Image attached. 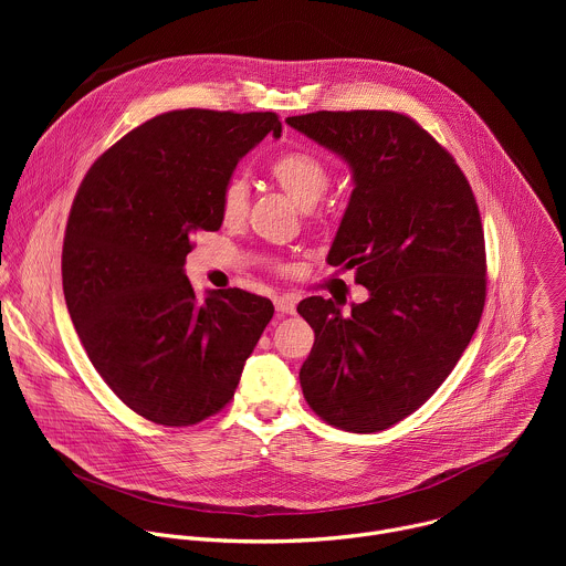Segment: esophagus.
<instances>
[{
  "label": "esophagus",
  "instance_id": "esophagus-1",
  "mask_svg": "<svg viewBox=\"0 0 566 566\" xmlns=\"http://www.w3.org/2000/svg\"><path fill=\"white\" fill-rule=\"evenodd\" d=\"M273 302H275V311H277L280 315H291V313H295V297H293V295H277Z\"/></svg>",
  "mask_w": 566,
  "mask_h": 566
}]
</instances>
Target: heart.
Listing matches in <instances>:
<instances>
[{
	"mask_svg": "<svg viewBox=\"0 0 566 566\" xmlns=\"http://www.w3.org/2000/svg\"><path fill=\"white\" fill-rule=\"evenodd\" d=\"M269 175L302 210L315 208V203L325 197L332 181L329 168L317 156L304 149H291L273 158ZM219 210L226 223L244 221L249 212V186L244 179L232 177L226 181L219 197ZM273 269L280 273H291V266L282 262H275Z\"/></svg>",
	"mask_w": 566,
	"mask_h": 566,
	"instance_id": "obj_1",
	"label": "heart"
}]
</instances>
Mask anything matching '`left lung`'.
Listing matches in <instances>:
<instances>
[{"label":"left lung","mask_w":566,"mask_h":566,"mask_svg":"<svg viewBox=\"0 0 566 566\" xmlns=\"http://www.w3.org/2000/svg\"><path fill=\"white\" fill-rule=\"evenodd\" d=\"M286 123L354 172L327 262L354 269L369 291L349 315L332 297L297 304L315 334L302 394L338 430L380 432L441 387L479 325L486 302L479 206L454 156L408 114L313 112Z\"/></svg>","instance_id":"left-lung-1"}]
</instances>
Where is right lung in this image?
I'll return each instance as SVG.
<instances>
[{"instance_id":"1","label":"right lung","mask_w":566,"mask_h":566,"mask_svg":"<svg viewBox=\"0 0 566 566\" xmlns=\"http://www.w3.org/2000/svg\"><path fill=\"white\" fill-rule=\"evenodd\" d=\"M273 112L177 109L114 143L80 184L62 289L92 365L143 419L188 428L221 412L275 308L223 289L199 300L184 273L192 237L221 228L219 197Z\"/></svg>"}]
</instances>
